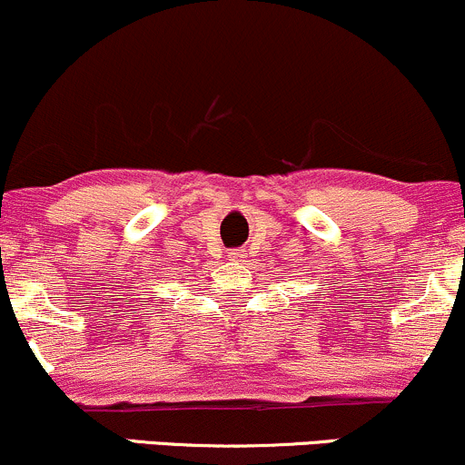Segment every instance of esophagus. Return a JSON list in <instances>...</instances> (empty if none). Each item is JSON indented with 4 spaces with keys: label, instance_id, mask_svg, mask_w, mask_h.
<instances>
[{
    "label": "esophagus",
    "instance_id": "obj_1",
    "mask_svg": "<svg viewBox=\"0 0 465 465\" xmlns=\"http://www.w3.org/2000/svg\"><path fill=\"white\" fill-rule=\"evenodd\" d=\"M242 256H244L242 249H232V252H229V260H233V262H238Z\"/></svg>",
    "mask_w": 465,
    "mask_h": 465
}]
</instances>
